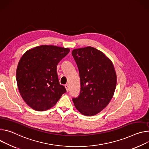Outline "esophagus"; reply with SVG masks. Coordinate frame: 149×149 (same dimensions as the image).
I'll return each mask as SVG.
<instances>
[{
    "mask_svg": "<svg viewBox=\"0 0 149 149\" xmlns=\"http://www.w3.org/2000/svg\"><path fill=\"white\" fill-rule=\"evenodd\" d=\"M65 89H66V91H67V92H68L69 91V85H68V84H66V85H65Z\"/></svg>",
    "mask_w": 149,
    "mask_h": 149,
    "instance_id": "34e87169",
    "label": "esophagus"
}]
</instances>
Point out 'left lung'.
Returning a JSON list of instances; mask_svg holds the SVG:
<instances>
[{
  "label": "left lung",
  "mask_w": 149,
  "mask_h": 149,
  "mask_svg": "<svg viewBox=\"0 0 149 149\" xmlns=\"http://www.w3.org/2000/svg\"><path fill=\"white\" fill-rule=\"evenodd\" d=\"M72 56L80 79V92L73 98L76 109L86 116L103 110L113 97L117 75L111 60L98 49L86 47L74 49Z\"/></svg>",
  "instance_id": "left-lung-1"
}]
</instances>
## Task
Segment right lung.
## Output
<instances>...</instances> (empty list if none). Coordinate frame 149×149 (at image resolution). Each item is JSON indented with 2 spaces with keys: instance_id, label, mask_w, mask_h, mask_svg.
<instances>
[{
  "instance_id": "1",
  "label": "right lung",
  "mask_w": 149,
  "mask_h": 149,
  "mask_svg": "<svg viewBox=\"0 0 149 149\" xmlns=\"http://www.w3.org/2000/svg\"><path fill=\"white\" fill-rule=\"evenodd\" d=\"M69 48L42 45L26 52L16 69L19 92L26 104L37 111L54 106L66 92L59 83L57 65Z\"/></svg>"
}]
</instances>
